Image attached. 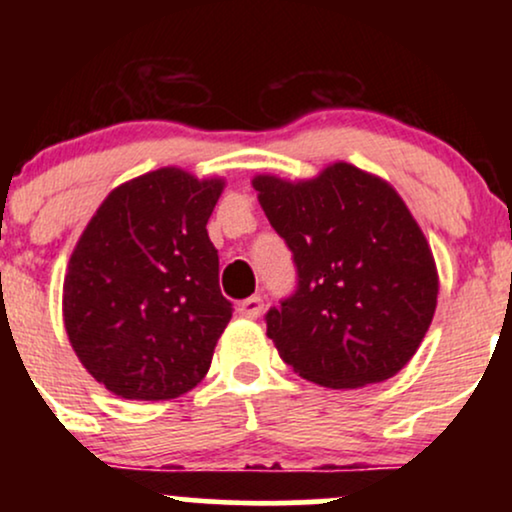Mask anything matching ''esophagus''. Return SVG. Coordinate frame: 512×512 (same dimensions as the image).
<instances>
[{
  "label": "esophagus",
  "mask_w": 512,
  "mask_h": 512,
  "mask_svg": "<svg viewBox=\"0 0 512 512\" xmlns=\"http://www.w3.org/2000/svg\"><path fill=\"white\" fill-rule=\"evenodd\" d=\"M262 310H264V303H262L260 296L245 298V301L238 305V313L243 317H248V320H255V317H260Z\"/></svg>",
  "instance_id": "34e87169"
}]
</instances>
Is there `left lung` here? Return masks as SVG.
Returning <instances> with one entry per match:
<instances>
[{"instance_id": "8db88e82", "label": "left lung", "mask_w": 512, "mask_h": 512, "mask_svg": "<svg viewBox=\"0 0 512 512\" xmlns=\"http://www.w3.org/2000/svg\"><path fill=\"white\" fill-rule=\"evenodd\" d=\"M252 187L298 269L296 293L264 315L279 356L332 390L397 375L431 327L438 269L395 187L344 161L310 180L255 175Z\"/></svg>"}]
</instances>
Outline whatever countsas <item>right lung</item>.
<instances>
[{
    "instance_id": "obj_1",
    "label": "right lung",
    "mask_w": 512,
    "mask_h": 512,
    "mask_svg": "<svg viewBox=\"0 0 512 512\" xmlns=\"http://www.w3.org/2000/svg\"><path fill=\"white\" fill-rule=\"evenodd\" d=\"M226 180L168 166L117 185L69 257V344L122 399H173L207 375L231 320L207 221Z\"/></svg>"
}]
</instances>
